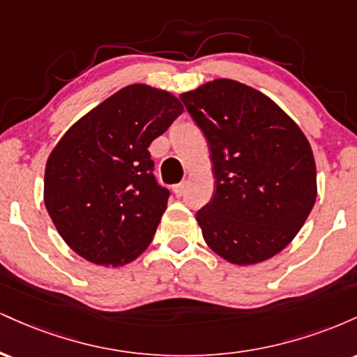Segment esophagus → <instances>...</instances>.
<instances>
[{"label": "esophagus", "mask_w": 357, "mask_h": 357, "mask_svg": "<svg viewBox=\"0 0 357 357\" xmlns=\"http://www.w3.org/2000/svg\"><path fill=\"white\" fill-rule=\"evenodd\" d=\"M173 191L176 196H183L184 191H186V183H179V184H174L173 186Z\"/></svg>", "instance_id": "obj_1"}]
</instances>
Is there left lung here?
I'll use <instances>...</instances> for the list:
<instances>
[{
    "label": "left lung",
    "instance_id": "1",
    "mask_svg": "<svg viewBox=\"0 0 357 357\" xmlns=\"http://www.w3.org/2000/svg\"><path fill=\"white\" fill-rule=\"evenodd\" d=\"M210 142L216 188L196 213L213 252L235 265L268 260L290 243L312 210V147L270 97L230 79L181 93Z\"/></svg>",
    "mask_w": 357,
    "mask_h": 357
}]
</instances>
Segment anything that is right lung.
I'll return each instance as SVG.
<instances>
[{
    "mask_svg": "<svg viewBox=\"0 0 357 357\" xmlns=\"http://www.w3.org/2000/svg\"><path fill=\"white\" fill-rule=\"evenodd\" d=\"M181 112L173 93L127 85L53 147L45 167V206L77 255L122 267L149 247L169 191L155 183L147 147Z\"/></svg>",
    "mask_w": 357,
    "mask_h": 357,
    "instance_id": "1",
    "label": "right lung"
}]
</instances>
